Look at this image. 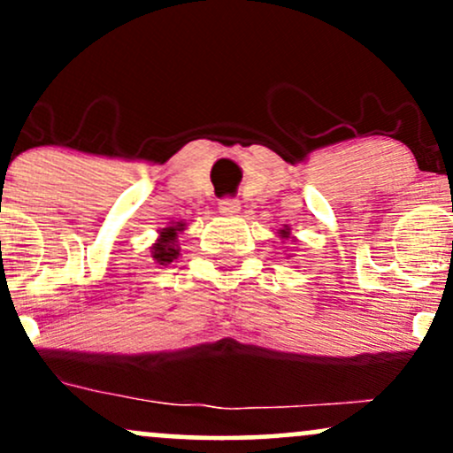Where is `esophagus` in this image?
I'll return each instance as SVG.
<instances>
[{
  "label": "esophagus",
  "mask_w": 453,
  "mask_h": 453,
  "mask_svg": "<svg viewBox=\"0 0 453 453\" xmlns=\"http://www.w3.org/2000/svg\"><path fill=\"white\" fill-rule=\"evenodd\" d=\"M238 209H241V202L236 197L226 196L219 200V212H223V215H234V212H238Z\"/></svg>",
  "instance_id": "1"
}]
</instances>
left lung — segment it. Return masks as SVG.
I'll return each instance as SVG.
<instances>
[{"label": "left lung", "instance_id": "left-lung-1", "mask_svg": "<svg viewBox=\"0 0 453 453\" xmlns=\"http://www.w3.org/2000/svg\"><path fill=\"white\" fill-rule=\"evenodd\" d=\"M280 234H283V236H285V234H288V230H280Z\"/></svg>", "mask_w": 453, "mask_h": 453}]
</instances>
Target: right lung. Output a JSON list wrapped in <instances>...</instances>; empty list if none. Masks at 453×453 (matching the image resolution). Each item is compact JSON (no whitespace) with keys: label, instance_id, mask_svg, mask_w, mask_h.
Masks as SVG:
<instances>
[{"label":"right lung","instance_id":"add662e5","mask_svg":"<svg viewBox=\"0 0 453 453\" xmlns=\"http://www.w3.org/2000/svg\"><path fill=\"white\" fill-rule=\"evenodd\" d=\"M180 230H183V226L179 223L176 227H165V230L161 232V238L153 247V257L157 259L159 264H170L179 257V249L174 247V238H176V232Z\"/></svg>","mask_w":453,"mask_h":453}]
</instances>
